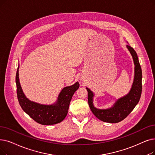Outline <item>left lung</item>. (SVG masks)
Returning <instances> with one entry per match:
<instances>
[{
    "mask_svg": "<svg viewBox=\"0 0 155 155\" xmlns=\"http://www.w3.org/2000/svg\"><path fill=\"white\" fill-rule=\"evenodd\" d=\"M127 48L130 51L134 63V78L132 88L126 96L118 99L109 109L100 110L94 106V93L86 87L88 92V103L90 108L98 119L107 123H118L125 119L137 104L142 92V70L136 52L129 45Z\"/></svg>",
    "mask_w": 155,
    "mask_h": 155,
    "instance_id": "8db88e82",
    "label": "left lung"
}]
</instances>
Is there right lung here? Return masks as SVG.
Masks as SVG:
<instances>
[{"instance_id":"add662e5","label":"right lung","mask_w":155,"mask_h":155,"mask_svg":"<svg viewBox=\"0 0 155 155\" xmlns=\"http://www.w3.org/2000/svg\"><path fill=\"white\" fill-rule=\"evenodd\" d=\"M18 69L16 75L17 96L23 110L40 124L49 125L62 122L68 113L73 95L79 88V83L64 87L59 94L56 103L51 105L40 104L31 101L25 96L19 83Z\"/></svg>"}]
</instances>
